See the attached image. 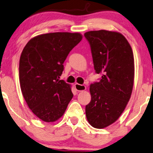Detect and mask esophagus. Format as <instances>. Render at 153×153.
<instances>
[{"label": "esophagus", "instance_id": "obj_1", "mask_svg": "<svg viewBox=\"0 0 153 153\" xmlns=\"http://www.w3.org/2000/svg\"><path fill=\"white\" fill-rule=\"evenodd\" d=\"M74 87H75V89L79 92L84 91L86 89V87H85L84 85H81V84H79V83H75Z\"/></svg>", "mask_w": 153, "mask_h": 153}]
</instances>
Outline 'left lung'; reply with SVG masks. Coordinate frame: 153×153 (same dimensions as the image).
<instances>
[{
	"mask_svg": "<svg viewBox=\"0 0 153 153\" xmlns=\"http://www.w3.org/2000/svg\"><path fill=\"white\" fill-rule=\"evenodd\" d=\"M94 68L102 74L90 85L91 101L85 106L87 120L102 129L118 120L125 110L134 85V63L131 46L120 33L105 30L86 32Z\"/></svg>",
	"mask_w": 153,
	"mask_h": 153,
	"instance_id": "left-lung-1",
	"label": "left lung"
}]
</instances>
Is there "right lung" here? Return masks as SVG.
<instances>
[{
	"instance_id": "add662e5",
	"label": "right lung",
	"mask_w": 153,
	"mask_h": 153,
	"mask_svg": "<svg viewBox=\"0 0 153 153\" xmlns=\"http://www.w3.org/2000/svg\"><path fill=\"white\" fill-rule=\"evenodd\" d=\"M81 39L78 33H47L33 37L23 49L21 90L30 109L45 122L62 117L73 97L70 85L59 79L67 56Z\"/></svg>"
}]
</instances>
